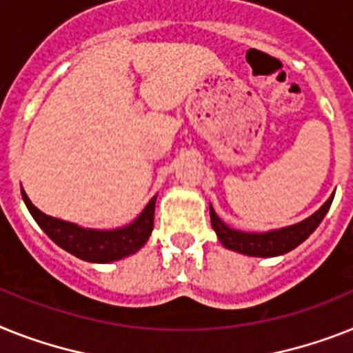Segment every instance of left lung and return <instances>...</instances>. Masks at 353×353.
I'll return each mask as SVG.
<instances>
[{
  "label": "left lung",
  "instance_id": "8db88e82",
  "mask_svg": "<svg viewBox=\"0 0 353 353\" xmlns=\"http://www.w3.org/2000/svg\"><path fill=\"white\" fill-rule=\"evenodd\" d=\"M334 194L336 193H332L327 202L323 203L314 214L305 218L303 222L281 227V229H272V231L265 232H249L232 229L223 220H220L212 205H209L211 225L216 232L218 240L222 241V245L225 249L236 250V252L245 256H254V258H272V256L287 254L288 250L296 249L299 243H303L308 236L316 231L317 225L321 223V220L330 209Z\"/></svg>",
  "mask_w": 353,
  "mask_h": 353
}]
</instances>
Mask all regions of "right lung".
Masks as SVG:
<instances>
[{"label": "right lung", "mask_w": 353, "mask_h": 353, "mask_svg": "<svg viewBox=\"0 0 353 353\" xmlns=\"http://www.w3.org/2000/svg\"><path fill=\"white\" fill-rule=\"evenodd\" d=\"M21 194L30 214L37 225L48 234V238L66 252L90 263H112V261H119L135 254L137 250L144 247L153 231L157 194L151 198L133 222L124 227H117V229H88L77 223L48 216L30 202V198L26 196L23 189Z\"/></svg>", "instance_id": "obj_1"}]
</instances>
